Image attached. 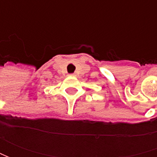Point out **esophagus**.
Instances as JSON below:
<instances>
[{"instance_id": "esophagus-1", "label": "esophagus", "mask_w": 157, "mask_h": 157, "mask_svg": "<svg viewBox=\"0 0 157 157\" xmlns=\"http://www.w3.org/2000/svg\"><path fill=\"white\" fill-rule=\"evenodd\" d=\"M70 76H71V77H75V74H70Z\"/></svg>"}]
</instances>
